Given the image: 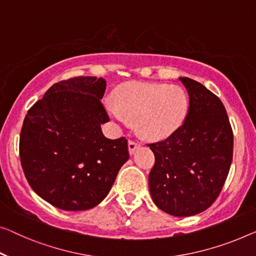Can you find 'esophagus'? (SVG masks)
<instances>
[{
  "label": "esophagus",
  "mask_w": 256,
  "mask_h": 256,
  "mask_svg": "<svg viewBox=\"0 0 256 256\" xmlns=\"http://www.w3.org/2000/svg\"><path fill=\"white\" fill-rule=\"evenodd\" d=\"M139 147V144L136 142V141H133V140H130L128 141V152L131 155H133L134 154V152H136V148Z\"/></svg>",
  "instance_id": "1"
}]
</instances>
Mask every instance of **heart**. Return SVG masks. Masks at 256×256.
<instances>
[{
    "mask_svg": "<svg viewBox=\"0 0 256 256\" xmlns=\"http://www.w3.org/2000/svg\"><path fill=\"white\" fill-rule=\"evenodd\" d=\"M106 109L120 124L134 120L139 134L161 140L172 134L185 120L188 98L174 85L128 82L116 90V102L106 101Z\"/></svg>",
    "mask_w": 256,
    "mask_h": 256,
    "instance_id": "heart-1",
    "label": "heart"
}]
</instances>
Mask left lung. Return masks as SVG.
I'll return each instance as SVG.
<instances>
[{
    "label": "left lung",
    "instance_id": "obj_1",
    "mask_svg": "<svg viewBox=\"0 0 256 256\" xmlns=\"http://www.w3.org/2000/svg\"><path fill=\"white\" fill-rule=\"evenodd\" d=\"M188 94L184 123L169 138L148 144L155 164L152 199L169 215L188 217L210 207L232 162L234 133L222 101L196 80L180 77Z\"/></svg>",
    "mask_w": 256,
    "mask_h": 256
}]
</instances>
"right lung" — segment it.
Here are the masks:
<instances>
[{"label": "right lung", "instance_id": "add662e5", "mask_svg": "<svg viewBox=\"0 0 256 256\" xmlns=\"http://www.w3.org/2000/svg\"><path fill=\"white\" fill-rule=\"evenodd\" d=\"M106 80L76 77L54 84L28 112L19 155L25 177L44 201L63 210H87L108 196L128 160V140L108 139L101 98Z\"/></svg>", "mask_w": 256, "mask_h": 256}]
</instances>
